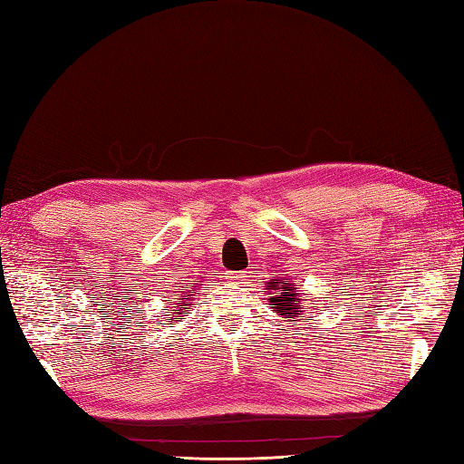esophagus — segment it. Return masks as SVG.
I'll return each instance as SVG.
<instances>
[{
	"mask_svg": "<svg viewBox=\"0 0 464 464\" xmlns=\"http://www.w3.org/2000/svg\"><path fill=\"white\" fill-rule=\"evenodd\" d=\"M247 277H249L247 271H233V273H229V279L235 281V283H243Z\"/></svg>",
	"mask_w": 464,
	"mask_h": 464,
	"instance_id": "obj_1",
	"label": "esophagus"
}]
</instances>
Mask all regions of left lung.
<instances>
[{"instance_id":"8db88e82","label":"left lung","mask_w":464,"mask_h":464,"mask_svg":"<svg viewBox=\"0 0 464 464\" xmlns=\"http://www.w3.org/2000/svg\"><path fill=\"white\" fill-rule=\"evenodd\" d=\"M267 289L277 291V293H273V297L269 299L275 313H279L283 319L299 317L301 309H303L301 301H304V299H299L301 293H297V287H295L293 283L283 281V279H273V281H269Z\"/></svg>"}]
</instances>
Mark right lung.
<instances>
[{"mask_svg": "<svg viewBox=\"0 0 464 464\" xmlns=\"http://www.w3.org/2000/svg\"><path fill=\"white\" fill-rule=\"evenodd\" d=\"M191 287H193V285H187V287H183V289H185V291H183V293H185V295H183V297H187V299H191V295H189V293H191V291H189ZM187 307H189V301H183V303L179 304V307H177V309H175V313H173V317H169V321H167V323H171V321H173L175 317H179V314L183 313V309H187ZM165 311H167V309H165Z\"/></svg>", "mask_w": 464, "mask_h": 464, "instance_id": "right-lung-1", "label": "right lung"}]
</instances>
